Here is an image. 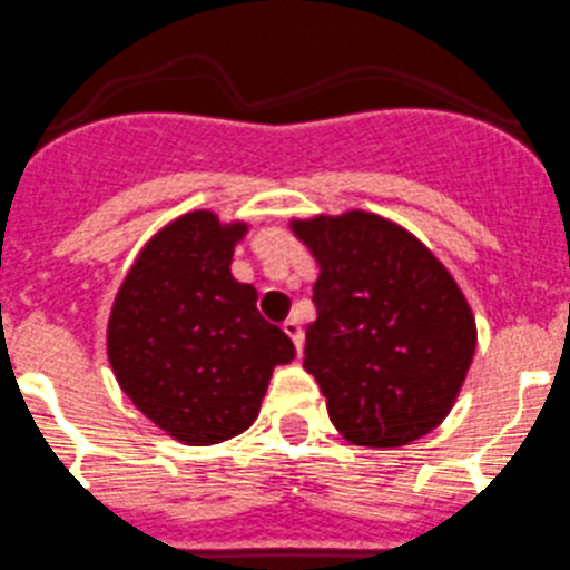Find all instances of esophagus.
<instances>
[{"label":"esophagus","instance_id":"obj_1","mask_svg":"<svg viewBox=\"0 0 570 570\" xmlns=\"http://www.w3.org/2000/svg\"><path fill=\"white\" fill-rule=\"evenodd\" d=\"M282 330H285V335L294 341L296 350L302 352V344H305V333H302V324L296 322V318H285V322H282Z\"/></svg>","mask_w":570,"mask_h":570}]
</instances>
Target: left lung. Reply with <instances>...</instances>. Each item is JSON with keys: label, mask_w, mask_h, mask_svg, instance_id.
Segmentation results:
<instances>
[{"label": "left lung", "mask_w": 570, "mask_h": 570, "mask_svg": "<svg viewBox=\"0 0 570 570\" xmlns=\"http://www.w3.org/2000/svg\"><path fill=\"white\" fill-rule=\"evenodd\" d=\"M318 263L305 370L335 431L400 448L451 414L475 355L473 307L442 259L405 226L366 213L291 218Z\"/></svg>", "instance_id": "8db88e82"}]
</instances>
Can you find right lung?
Segmentation results:
<instances>
[{
    "instance_id": "add662e5",
    "label": "right lung",
    "mask_w": 570,
    "mask_h": 570,
    "mask_svg": "<svg viewBox=\"0 0 570 570\" xmlns=\"http://www.w3.org/2000/svg\"><path fill=\"white\" fill-rule=\"evenodd\" d=\"M248 220L193 209L161 226L117 288L106 352L119 389L170 439L193 448L257 420L276 366L296 346L232 276Z\"/></svg>"
}]
</instances>
